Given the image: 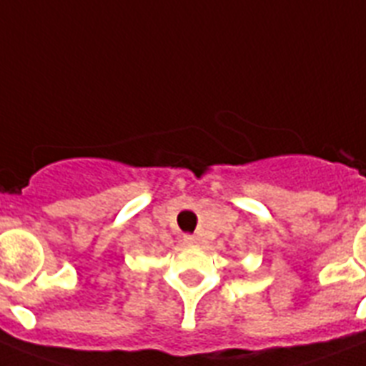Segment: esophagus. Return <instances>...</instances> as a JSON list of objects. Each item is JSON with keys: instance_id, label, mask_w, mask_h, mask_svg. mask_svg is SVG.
<instances>
[{"instance_id": "34e87169", "label": "esophagus", "mask_w": 366, "mask_h": 366, "mask_svg": "<svg viewBox=\"0 0 366 366\" xmlns=\"http://www.w3.org/2000/svg\"><path fill=\"white\" fill-rule=\"evenodd\" d=\"M199 236H195V234H186L184 236V243L186 244H199Z\"/></svg>"}]
</instances>
